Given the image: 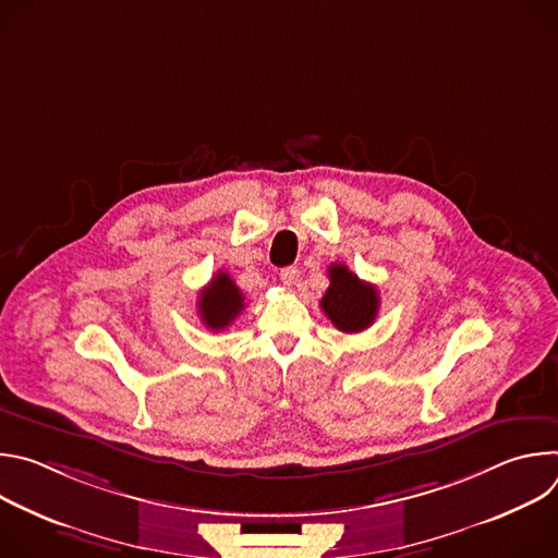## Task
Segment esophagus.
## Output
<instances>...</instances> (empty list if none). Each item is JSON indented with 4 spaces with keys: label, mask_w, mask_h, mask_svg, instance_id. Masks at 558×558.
I'll return each mask as SVG.
<instances>
[{
    "label": "esophagus",
    "mask_w": 558,
    "mask_h": 558,
    "mask_svg": "<svg viewBox=\"0 0 558 558\" xmlns=\"http://www.w3.org/2000/svg\"><path fill=\"white\" fill-rule=\"evenodd\" d=\"M280 278H282L284 284H295L298 278H300V269H298V267H284V269L280 271Z\"/></svg>",
    "instance_id": "esophagus-1"
}]
</instances>
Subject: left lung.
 Masks as SVG:
<instances>
[{"mask_svg":"<svg viewBox=\"0 0 558 558\" xmlns=\"http://www.w3.org/2000/svg\"><path fill=\"white\" fill-rule=\"evenodd\" d=\"M329 289L320 306L329 320L344 333H360L368 329L379 311L377 289L360 280L347 265H329Z\"/></svg>","mask_w":558,"mask_h":558,"instance_id":"left-lung-1","label":"left lung"}]
</instances>
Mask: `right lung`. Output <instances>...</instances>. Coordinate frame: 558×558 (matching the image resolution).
I'll return each mask as SVG.
<instances>
[{"mask_svg": "<svg viewBox=\"0 0 558 558\" xmlns=\"http://www.w3.org/2000/svg\"><path fill=\"white\" fill-rule=\"evenodd\" d=\"M245 308V295L222 269L211 278V282L198 295V315L207 329H227L235 315Z\"/></svg>", "mask_w": 558, "mask_h": 558, "instance_id": "right-lung-1", "label": "right lung"}]
</instances>
